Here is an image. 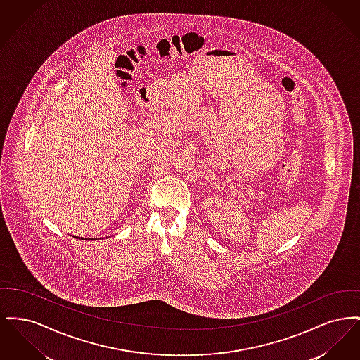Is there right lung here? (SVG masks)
Returning <instances> with one entry per match:
<instances>
[{"instance_id": "right-lung-1", "label": "right lung", "mask_w": 360, "mask_h": 360, "mask_svg": "<svg viewBox=\"0 0 360 360\" xmlns=\"http://www.w3.org/2000/svg\"><path fill=\"white\" fill-rule=\"evenodd\" d=\"M82 240H86V238H82Z\"/></svg>"}]
</instances>
